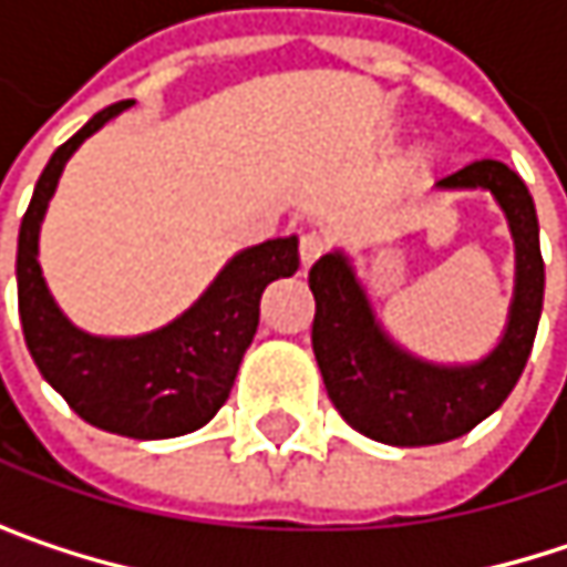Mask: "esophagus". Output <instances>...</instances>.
Here are the masks:
<instances>
[{
	"label": "esophagus",
	"mask_w": 567,
	"mask_h": 567,
	"mask_svg": "<svg viewBox=\"0 0 567 567\" xmlns=\"http://www.w3.org/2000/svg\"><path fill=\"white\" fill-rule=\"evenodd\" d=\"M324 249H328V239H324V236H318V233H305V236H301V243H298V256H301V266L308 269L311 262H318Z\"/></svg>",
	"instance_id": "esophagus-1"
}]
</instances>
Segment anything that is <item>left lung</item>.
I'll use <instances>...</instances> for the list:
<instances>
[{
  "instance_id": "left-lung-1",
  "label": "left lung",
  "mask_w": 567,
  "mask_h": 567,
  "mask_svg": "<svg viewBox=\"0 0 567 567\" xmlns=\"http://www.w3.org/2000/svg\"><path fill=\"white\" fill-rule=\"evenodd\" d=\"M440 189H489L515 239L509 324L493 354L466 368H440L396 348L378 324L354 269L341 252L321 256L308 285L315 295L311 348L338 413L364 436L391 446H433L470 433L503 406L525 371L538 331L545 262L535 203L499 161H476L436 183Z\"/></svg>"
}]
</instances>
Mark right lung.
<instances>
[{"label": "right lung", "instance_id": "1", "mask_svg": "<svg viewBox=\"0 0 567 567\" xmlns=\"http://www.w3.org/2000/svg\"><path fill=\"white\" fill-rule=\"evenodd\" d=\"M131 101L97 111L64 141L35 183L19 229V315L42 378L97 430L131 440H167L199 430L233 391L236 371L259 328L266 285L298 269V239H269L229 259L199 301L176 321L141 338H94L61 311L39 266V229L68 157Z\"/></svg>", "mask_w": 567, "mask_h": 567}]
</instances>
